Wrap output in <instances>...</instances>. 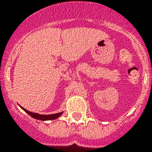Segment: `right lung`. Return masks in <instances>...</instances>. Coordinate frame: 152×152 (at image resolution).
Here are the masks:
<instances>
[{
	"mask_svg": "<svg viewBox=\"0 0 152 152\" xmlns=\"http://www.w3.org/2000/svg\"><path fill=\"white\" fill-rule=\"evenodd\" d=\"M25 113H28L29 115H31V117L34 118L35 119H37V120H41V121H49V120H55L57 119L58 117H60L62 114H63L64 112H61L58 113H55V114H52V115H40L38 114V113H32V112H30L28 110H25V108H23L22 106H19Z\"/></svg>",
	"mask_w": 152,
	"mask_h": 152,
	"instance_id": "right-lung-1",
	"label": "right lung"
}]
</instances>
